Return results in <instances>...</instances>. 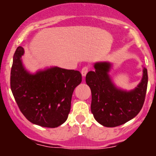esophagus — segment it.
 <instances>
[{"mask_svg":"<svg viewBox=\"0 0 156 156\" xmlns=\"http://www.w3.org/2000/svg\"><path fill=\"white\" fill-rule=\"evenodd\" d=\"M88 72H89V67L88 66L83 67V69H81V75H82V76L85 77Z\"/></svg>","mask_w":156,"mask_h":156,"instance_id":"1","label":"esophagus"}]
</instances>
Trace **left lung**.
Here are the masks:
<instances>
[{"label":"left lung","instance_id":"left-lung-1","mask_svg":"<svg viewBox=\"0 0 156 156\" xmlns=\"http://www.w3.org/2000/svg\"><path fill=\"white\" fill-rule=\"evenodd\" d=\"M95 71L86 75V83L91 90V112L105 127L122 125L133 119L144 106L147 90V69L144 68L142 81L133 90L127 92L115 87L108 76L110 64L98 62Z\"/></svg>","mask_w":156,"mask_h":156}]
</instances>
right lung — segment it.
I'll return each instance as SVG.
<instances>
[{"mask_svg": "<svg viewBox=\"0 0 156 156\" xmlns=\"http://www.w3.org/2000/svg\"><path fill=\"white\" fill-rule=\"evenodd\" d=\"M23 53V48L18 47L10 72L11 90L19 108L34 125L59 126L68 118L72 94L81 82V74L53 67L31 75L22 64Z\"/></svg>", "mask_w": 156, "mask_h": 156, "instance_id": "1", "label": "right lung"}]
</instances>
